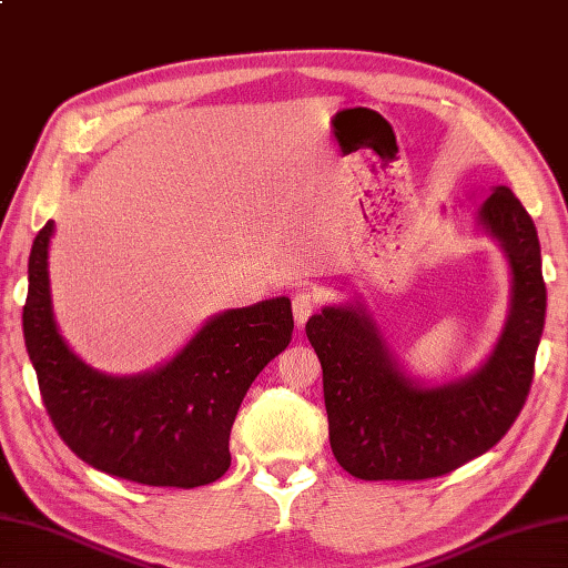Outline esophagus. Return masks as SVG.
Instances as JSON below:
<instances>
[{
  "mask_svg": "<svg viewBox=\"0 0 568 568\" xmlns=\"http://www.w3.org/2000/svg\"><path fill=\"white\" fill-rule=\"evenodd\" d=\"M317 303H321V296H317L315 292H311V288H306V292H298L292 301V308H294V321L298 325H303L308 321V317L317 311Z\"/></svg>",
  "mask_w": 568,
  "mask_h": 568,
  "instance_id": "1",
  "label": "esophagus"
}]
</instances>
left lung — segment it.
<instances>
[{
    "label": "left lung",
    "mask_w": 568,
    "mask_h": 568,
    "mask_svg": "<svg viewBox=\"0 0 568 568\" xmlns=\"http://www.w3.org/2000/svg\"><path fill=\"white\" fill-rule=\"evenodd\" d=\"M479 216L508 253L514 303L499 344L475 376L419 388L364 311L325 308L306 325L323 366L329 446L356 479L448 475L499 444L528 399L547 311L537 231L506 185L494 187Z\"/></svg>",
    "instance_id": "left-lung-1"
}]
</instances>
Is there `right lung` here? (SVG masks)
Here are the masks:
<instances>
[{"label":"right lung","instance_id":"right-lung-1","mask_svg":"<svg viewBox=\"0 0 568 568\" xmlns=\"http://www.w3.org/2000/svg\"><path fill=\"white\" fill-rule=\"evenodd\" d=\"M50 236L52 221L31 247L23 339L54 432L105 475L180 489L216 481L231 465L229 436L247 388L292 339V301L226 311L159 371L110 378L79 362L52 321Z\"/></svg>","mask_w":568,"mask_h":568}]
</instances>
